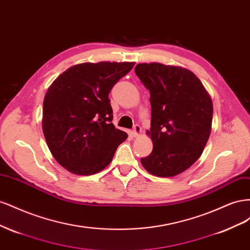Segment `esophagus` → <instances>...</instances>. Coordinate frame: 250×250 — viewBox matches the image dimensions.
Here are the masks:
<instances>
[{
	"label": "esophagus",
	"mask_w": 250,
	"mask_h": 250,
	"mask_svg": "<svg viewBox=\"0 0 250 250\" xmlns=\"http://www.w3.org/2000/svg\"><path fill=\"white\" fill-rule=\"evenodd\" d=\"M141 132H142L141 126H140V125H134L133 129H132V135H133V137H134V138L139 137V135L141 134Z\"/></svg>",
	"instance_id": "esophagus-1"
}]
</instances>
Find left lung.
Returning a JSON list of instances; mask_svg holds the SVG:
<instances>
[{"label":"left lung","instance_id":"8db88e82","mask_svg":"<svg viewBox=\"0 0 250 250\" xmlns=\"http://www.w3.org/2000/svg\"><path fill=\"white\" fill-rule=\"evenodd\" d=\"M135 74L150 92L153 149L141 158L158 177H173L198 160L211 130L213 102L201 81L183 66L139 63Z\"/></svg>","mask_w":250,"mask_h":250}]
</instances>
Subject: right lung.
<instances>
[{"mask_svg": "<svg viewBox=\"0 0 250 250\" xmlns=\"http://www.w3.org/2000/svg\"><path fill=\"white\" fill-rule=\"evenodd\" d=\"M134 62L75 64L53 81L42 107V131L53 157L76 175L105 169L127 133L111 123L108 95Z\"/></svg>", "mask_w": 250, "mask_h": 250, "instance_id": "obj_1", "label": "right lung"}]
</instances>
